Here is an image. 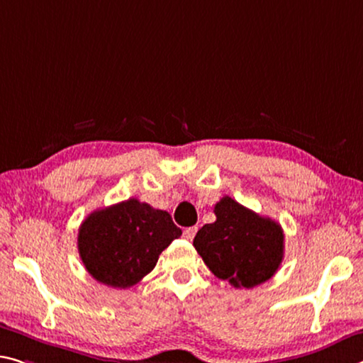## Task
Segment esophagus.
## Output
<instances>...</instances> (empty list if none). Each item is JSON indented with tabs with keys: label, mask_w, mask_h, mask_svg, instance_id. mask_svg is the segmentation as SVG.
I'll return each mask as SVG.
<instances>
[{
	"label": "esophagus",
	"mask_w": 363,
	"mask_h": 363,
	"mask_svg": "<svg viewBox=\"0 0 363 363\" xmlns=\"http://www.w3.org/2000/svg\"><path fill=\"white\" fill-rule=\"evenodd\" d=\"M197 229H199L197 226L186 228V229H184V233H182V238L186 240H192L195 238V234H197Z\"/></svg>",
	"instance_id": "esophagus-1"
}]
</instances>
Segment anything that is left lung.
Returning a JSON list of instances; mask_svg holds the SVG:
<instances>
[{
    "mask_svg": "<svg viewBox=\"0 0 363 363\" xmlns=\"http://www.w3.org/2000/svg\"><path fill=\"white\" fill-rule=\"evenodd\" d=\"M216 221L199 229L194 247L216 278L255 287L278 272L284 257L283 228L231 197L215 205Z\"/></svg>",
    "mask_w": 363,
    "mask_h": 363,
    "instance_id": "8db88e82",
    "label": "left lung"
}]
</instances>
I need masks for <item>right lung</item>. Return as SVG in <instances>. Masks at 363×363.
Segmentation results:
<instances>
[{
  "label": "right lung",
  "mask_w": 363,
  "mask_h": 363,
  "mask_svg": "<svg viewBox=\"0 0 363 363\" xmlns=\"http://www.w3.org/2000/svg\"><path fill=\"white\" fill-rule=\"evenodd\" d=\"M182 231L168 211L137 199L96 210L79 228V255L101 284L125 289L155 268L158 257Z\"/></svg>",
  "instance_id": "add662e5"
}]
</instances>
